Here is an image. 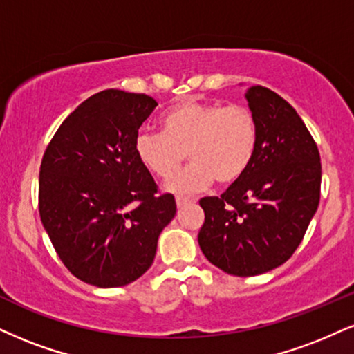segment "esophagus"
I'll list each match as a JSON object with an SVG mask.
<instances>
[{"label": "esophagus", "instance_id": "obj_1", "mask_svg": "<svg viewBox=\"0 0 354 354\" xmlns=\"http://www.w3.org/2000/svg\"><path fill=\"white\" fill-rule=\"evenodd\" d=\"M176 202H177V207H184V205H189V203L192 202V198H189V197H180V195H177Z\"/></svg>", "mask_w": 354, "mask_h": 354}]
</instances>
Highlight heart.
I'll return each instance as SVG.
<instances>
[{
	"label": "heart",
	"mask_w": 354,
	"mask_h": 354,
	"mask_svg": "<svg viewBox=\"0 0 354 354\" xmlns=\"http://www.w3.org/2000/svg\"><path fill=\"white\" fill-rule=\"evenodd\" d=\"M162 133L142 131L134 139L139 162L156 177L167 178L185 157L194 160L176 174L167 187L178 194L203 190L213 180L238 182L257 147V120L246 104L203 103L187 100L160 118Z\"/></svg>",
	"instance_id": "1"
}]
</instances>
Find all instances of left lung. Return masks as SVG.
Wrapping results in <instances>:
<instances>
[{"label": "left lung", "instance_id": "8db88e82", "mask_svg": "<svg viewBox=\"0 0 354 354\" xmlns=\"http://www.w3.org/2000/svg\"><path fill=\"white\" fill-rule=\"evenodd\" d=\"M257 147L246 174L220 197H205L200 250L216 268L248 277L279 268L302 243L320 202L322 164L310 131L266 86L246 93Z\"/></svg>", "mask_w": 354, "mask_h": 354}]
</instances>
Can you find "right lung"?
<instances>
[{"label": "right lung", "instance_id": "add662e5", "mask_svg": "<svg viewBox=\"0 0 354 354\" xmlns=\"http://www.w3.org/2000/svg\"><path fill=\"white\" fill-rule=\"evenodd\" d=\"M157 102L103 90L64 120L44 152L39 215L65 268L97 287L136 281L154 261L160 231L176 216L139 162L134 139Z\"/></svg>", "mask_w": 354, "mask_h": 354}]
</instances>
